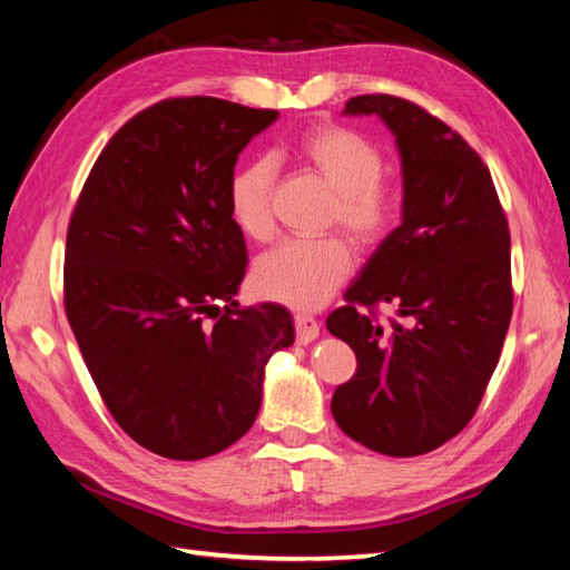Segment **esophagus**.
<instances>
[{"label": "esophagus", "mask_w": 570, "mask_h": 570, "mask_svg": "<svg viewBox=\"0 0 570 570\" xmlns=\"http://www.w3.org/2000/svg\"><path fill=\"white\" fill-rule=\"evenodd\" d=\"M294 325H296L298 345H308L311 341H316L318 333H321V323L313 316H308V313H296Z\"/></svg>", "instance_id": "obj_1"}]
</instances>
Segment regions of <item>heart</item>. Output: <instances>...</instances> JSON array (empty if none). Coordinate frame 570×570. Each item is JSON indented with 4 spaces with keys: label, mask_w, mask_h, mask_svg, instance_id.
Here are the masks:
<instances>
[{
    "label": "heart",
    "mask_w": 570,
    "mask_h": 570,
    "mask_svg": "<svg viewBox=\"0 0 570 570\" xmlns=\"http://www.w3.org/2000/svg\"><path fill=\"white\" fill-rule=\"evenodd\" d=\"M292 156L316 171L335 190L331 220L360 247L382 242L396 223L399 198L382 174V151L360 131L318 122L292 141ZM274 168L252 159L235 168L227 186V208L237 229L249 239H269ZM353 266L343 237L288 239L266 252L254 266V286L266 298L292 308H318L345 282Z\"/></svg>",
    "instance_id": "1"
}]
</instances>
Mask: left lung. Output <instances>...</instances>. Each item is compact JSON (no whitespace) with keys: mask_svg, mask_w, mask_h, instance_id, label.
Instances as JSON below:
<instances>
[{"mask_svg":"<svg viewBox=\"0 0 570 570\" xmlns=\"http://www.w3.org/2000/svg\"><path fill=\"white\" fill-rule=\"evenodd\" d=\"M402 156V225L374 249L325 325L355 350L331 411L350 439L394 458L433 451L468 426L512 318L510 227L490 168L470 144L394 95H357ZM380 303L400 316L384 326Z\"/></svg>","mask_w":570,"mask_h":570,"instance_id":"8db88e82","label":"left lung"}]
</instances>
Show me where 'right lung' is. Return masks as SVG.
Instances as JSON below:
<instances>
[{
    "label": "right lung",
    "mask_w": 570,
    "mask_h": 570,
    "mask_svg": "<svg viewBox=\"0 0 570 570\" xmlns=\"http://www.w3.org/2000/svg\"><path fill=\"white\" fill-rule=\"evenodd\" d=\"M276 117L156 102L107 141L72 210L68 323L112 419L156 455L200 460L242 439L266 362L294 345L286 308L235 301L247 247L227 208L239 151Z\"/></svg>",
    "instance_id": "obj_1"
}]
</instances>
